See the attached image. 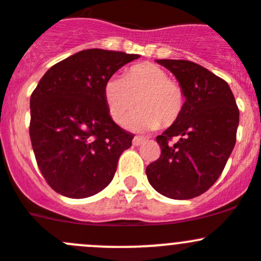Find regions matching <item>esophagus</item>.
I'll return each mask as SVG.
<instances>
[{
	"mask_svg": "<svg viewBox=\"0 0 261 261\" xmlns=\"http://www.w3.org/2000/svg\"><path fill=\"white\" fill-rule=\"evenodd\" d=\"M142 143H143V138H141V137L133 138V145L135 146H140V145H142Z\"/></svg>",
	"mask_w": 261,
	"mask_h": 261,
	"instance_id": "obj_1",
	"label": "esophagus"
}]
</instances>
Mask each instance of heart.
<instances>
[{
	"instance_id": "obj_1",
	"label": "heart",
	"mask_w": 261,
	"mask_h": 261,
	"mask_svg": "<svg viewBox=\"0 0 261 261\" xmlns=\"http://www.w3.org/2000/svg\"><path fill=\"white\" fill-rule=\"evenodd\" d=\"M103 98L110 116L119 123L133 105L140 103L126 120L133 130H153L170 126L185 109V91L159 65L142 63L126 70L125 76L113 75L103 84Z\"/></svg>"
}]
</instances>
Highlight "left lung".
<instances>
[{
    "mask_svg": "<svg viewBox=\"0 0 261 261\" xmlns=\"http://www.w3.org/2000/svg\"><path fill=\"white\" fill-rule=\"evenodd\" d=\"M185 91L180 118L156 137L160 158L146 168L161 195L188 200L206 192L222 174L236 145L240 110L225 81L188 60H156Z\"/></svg>",
    "mask_w": 261,
    "mask_h": 261,
    "instance_id": "left-lung-1",
    "label": "left lung"
}]
</instances>
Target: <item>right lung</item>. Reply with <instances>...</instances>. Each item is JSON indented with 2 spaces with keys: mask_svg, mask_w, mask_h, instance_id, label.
I'll list each match as a JSON object with an SVG mask.
<instances>
[{
  "mask_svg": "<svg viewBox=\"0 0 261 261\" xmlns=\"http://www.w3.org/2000/svg\"><path fill=\"white\" fill-rule=\"evenodd\" d=\"M140 56L91 48L46 71L31 96L32 147L49 187L70 198L102 191L135 136L114 123L103 84Z\"/></svg>",
  "mask_w": 261,
  "mask_h": 261,
  "instance_id": "add662e5",
  "label": "right lung"
}]
</instances>
